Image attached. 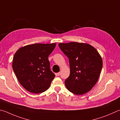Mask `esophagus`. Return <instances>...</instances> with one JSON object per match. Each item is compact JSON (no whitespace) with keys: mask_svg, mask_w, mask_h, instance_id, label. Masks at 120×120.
<instances>
[{"mask_svg":"<svg viewBox=\"0 0 120 120\" xmlns=\"http://www.w3.org/2000/svg\"><path fill=\"white\" fill-rule=\"evenodd\" d=\"M56 76H59L60 75V72H58V73H56Z\"/></svg>","mask_w":120,"mask_h":120,"instance_id":"esophagus-1","label":"esophagus"}]
</instances>
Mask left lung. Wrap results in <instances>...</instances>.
<instances>
[{"label": "left lung", "instance_id": "left-lung-1", "mask_svg": "<svg viewBox=\"0 0 120 120\" xmlns=\"http://www.w3.org/2000/svg\"><path fill=\"white\" fill-rule=\"evenodd\" d=\"M59 46L69 60L70 73L64 81L67 89L76 95L88 92L100 77L103 66L101 56L86 43H60Z\"/></svg>", "mask_w": 120, "mask_h": 120}]
</instances>
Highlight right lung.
I'll return each mask as SVG.
<instances>
[{
  "instance_id": "obj_1",
  "label": "right lung",
  "mask_w": 120,
  "mask_h": 120,
  "mask_svg": "<svg viewBox=\"0 0 120 120\" xmlns=\"http://www.w3.org/2000/svg\"><path fill=\"white\" fill-rule=\"evenodd\" d=\"M56 43H35L19 48L15 53L12 69L26 90L40 93L49 89L55 75L50 70L48 56Z\"/></svg>"
}]
</instances>
